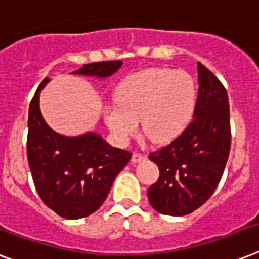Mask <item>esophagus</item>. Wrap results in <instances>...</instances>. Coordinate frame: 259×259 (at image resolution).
<instances>
[{"label": "esophagus", "instance_id": "esophagus-1", "mask_svg": "<svg viewBox=\"0 0 259 259\" xmlns=\"http://www.w3.org/2000/svg\"><path fill=\"white\" fill-rule=\"evenodd\" d=\"M144 159H146V157H145L144 154H141V153H134L133 157H132V162L138 163L141 162V161H144Z\"/></svg>", "mask_w": 259, "mask_h": 259}]
</instances>
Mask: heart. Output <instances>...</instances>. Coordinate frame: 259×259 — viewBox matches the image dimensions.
<instances>
[{
	"mask_svg": "<svg viewBox=\"0 0 259 259\" xmlns=\"http://www.w3.org/2000/svg\"><path fill=\"white\" fill-rule=\"evenodd\" d=\"M114 98L117 106L105 109L104 119L119 144L137 133L138 121L153 144H167L190 122L197 88L186 71L146 69L123 79Z\"/></svg>",
	"mask_w": 259,
	"mask_h": 259,
	"instance_id": "b5f03b06",
	"label": "heart"
}]
</instances>
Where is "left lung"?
Returning a JSON list of instances; mask_svg holds the SVG:
<instances>
[{
	"label": "left lung",
	"mask_w": 259,
	"mask_h": 259,
	"mask_svg": "<svg viewBox=\"0 0 259 259\" xmlns=\"http://www.w3.org/2000/svg\"><path fill=\"white\" fill-rule=\"evenodd\" d=\"M198 97L190 125L176 140L149 155L158 181L148 190L153 209L186 215L202 206L220 184L230 151V111L226 89L198 62Z\"/></svg>",
	"instance_id": "8db88e82"
}]
</instances>
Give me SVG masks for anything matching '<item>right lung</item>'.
<instances>
[{"instance_id":"right-lung-1","label":"right lung","mask_w":259,"mask_h":259,"mask_svg":"<svg viewBox=\"0 0 259 259\" xmlns=\"http://www.w3.org/2000/svg\"><path fill=\"white\" fill-rule=\"evenodd\" d=\"M121 66L122 61L93 62L70 74L105 79ZM49 82L48 77L41 82L29 106L27 161L42 202L60 217L79 220L100 209L132 153L113 148L96 132L64 136L52 129L39 109Z\"/></svg>"}]
</instances>
